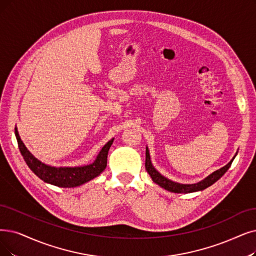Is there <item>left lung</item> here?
I'll return each instance as SVG.
<instances>
[{"instance_id":"1","label":"left lung","mask_w":256,"mask_h":256,"mask_svg":"<svg viewBox=\"0 0 256 256\" xmlns=\"http://www.w3.org/2000/svg\"><path fill=\"white\" fill-rule=\"evenodd\" d=\"M234 158H232V160H230L226 166L216 170V172H213L212 174H210L208 178H206L204 180L198 182V184H192V185H182V184H178V182H174L172 180H169L168 178H164L162 176H160V173L153 168L151 160H150V156H149V150L148 148H146V160H145V167L147 172L149 173V176H151L152 180L156 182L158 186H160L162 188L166 189L168 191L174 192V193H189V192H196V191H200V190H204L206 189L207 187L211 186L212 184L216 182L218 180H220L226 171L229 169V167L231 166V164L233 162Z\"/></svg>"}]
</instances>
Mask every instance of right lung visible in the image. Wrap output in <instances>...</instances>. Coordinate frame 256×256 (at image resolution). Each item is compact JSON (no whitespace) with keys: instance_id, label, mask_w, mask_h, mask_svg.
Wrapping results in <instances>:
<instances>
[{"instance_id":"obj_1","label":"right lung","mask_w":256,"mask_h":256,"mask_svg":"<svg viewBox=\"0 0 256 256\" xmlns=\"http://www.w3.org/2000/svg\"><path fill=\"white\" fill-rule=\"evenodd\" d=\"M14 134L16 136L20 151H21V154L23 156L27 166L32 169L34 174L45 182L63 188L80 186L82 184L87 182L90 180L100 176L107 166L108 151L110 146L112 145V142H114V138L110 140L107 144L102 148L96 160L92 164H90V165L74 168H56L45 165V164L40 162L27 150V148L23 144V142L20 138L16 128L14 129Z\"/></svg>"}]
</instances>
